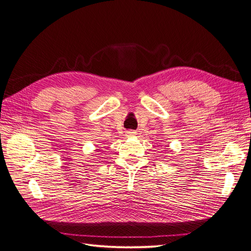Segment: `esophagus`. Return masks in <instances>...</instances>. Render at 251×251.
Here are the masks:
<instances>
[{"mask_svg":"<svg viewBox=\"0 0 251 251\" xmlns=\"http://www.w3.org/2000/svg\"><path fill=\"white\" fill-rule=\"evenodd\" d=\"M136 132H137V131L130 129V130H127V131H126V134H127L128 136H134V135H136Z\"/></svg>","mask_w":251,"mask_h":251,"instance_id":"obj_1","label":"esophagus"}]
</instances>
